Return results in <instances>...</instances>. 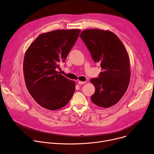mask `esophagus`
Segmentation results:
<instances>
[{
  "label": "esophagus",
  "mask_w": 154,
  "mask_h": 154,
  "mask_svg": "<svg viewBox=\"0 0 154 154\" xmlns=\"http://www.w3.org/2000/svg\"><path fill=\"white\" fill-rule=\"evenodd\" d=\"M85 82H86V81H78V84H79V85L84 84H85Z\"/></svg>",
  "instance_id": "1"
}]
</instances>
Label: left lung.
<instances>
[{
    "label": "left lung",
    "mask_w": 154,
    "mask_h": 154,
    "mask_svg": "<svg viewBox=\"0 0 154 154\" xmlns=\"http://www.w3.org/2000/svg\"><path fill=\"white\" fill-rule=\"evenodd\" d=\"M79 37L102 70L98 78L90 80L95 87L91 100L101 107H112L125 95L129 84L130 59L127 50L118 36L108 30L87 29Z\"/></svg>",
    "instance_id": "left-lung-1"
}]
</instances>
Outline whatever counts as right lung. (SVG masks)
<instances>
[{
    "mask_svg": "<svg viewBox=\"0 0 154 154\" xmlns=\"http://www.w3.org/2000/svg\"><path fill=\"white\" fill-rule=\"evenodd\" d=\"M81 30L57 29L40 35L26 50L23 64L27 90L42 107L54 110L65 106L75 90V82L56 69L64 62Z\"/></svg>",
    "mask_w": 154,
    "mask_h": 154,
    "instance_id": "add662e5",
    "label": "right lung"
}]
</instances>
